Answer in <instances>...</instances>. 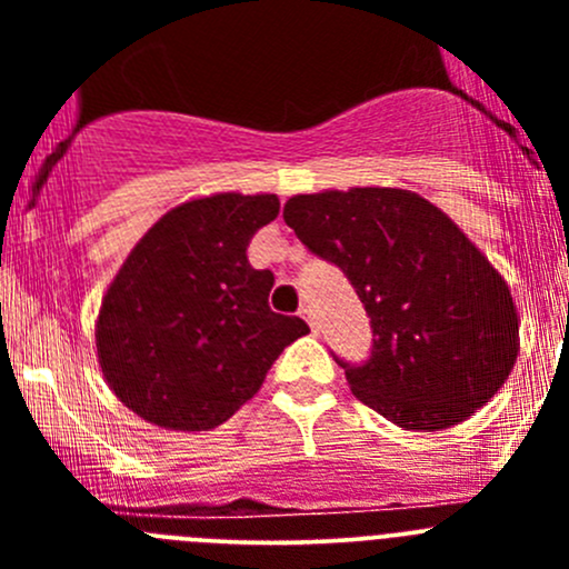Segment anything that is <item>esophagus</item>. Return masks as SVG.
Returning <instances> with one entry per match:
<instances>
[{
  "instance_id": "34e87169",
  "label": "esophagus",
  "mask_w": 569,
  "mask_h": 569,
  "mask_svg": "<svg viewBox=\"0 0 569 569\" xmlns=\"http://www.w3.org/2000/svg\"><path fill=\"white\" fill-rule=\"evenodd\" d=\"M299 316H301V319H305V321H308L310 330H313V333H316V330H319V321H316L313 310H310V308H301V310H299Z\"/></svg>"
}]
</instances>
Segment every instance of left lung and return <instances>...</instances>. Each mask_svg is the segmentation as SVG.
Here are the masks:
<instances>
[{"mask_svg": "<svg viewBox=\"0 0 569 569\" xmlns=\"http://www.w3.org/2000/svg\"><path fill=\"white\" fill-rule=\"evenodd\" d=\"M284 222L370 316V359H336L356 399L430 433L499 393L519 356L516 301L450 216L413 190L350 188L293 196Z\"/></svg>", "mask_w": 569, "mask_h": 569, "instance_id": "8db88e82", "label": "left lung"}]
</instances>
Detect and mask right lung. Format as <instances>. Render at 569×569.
<instances>
[{
    "mask_svg": "<svg viewBox=\"0 0 569 569\" xmlns=\"http://www.w3.org/2000/svg\"><path fill=\"white\" fill-rule=\"evenodd\" d=\"M279 216L273 193H216L168 213L110 281L97 353L116 399L164 430H213L259 393L310 328L268 305L273 273L248 261Z\"/></svg>",
    "mask_w": 569,
    "mask_h": 569,
    "instance_id": "right-lung-1",
    "label": "right lung"
}]
</instances>
